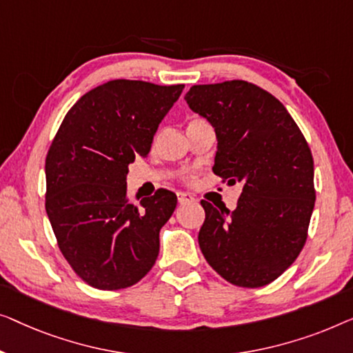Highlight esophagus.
<instances>
[{"mask_svg":"<svg viewBox=\"0 0 353 353\" xmlns=\"http://www.w3.org/2000/svg\"><path fill=\"white\" fill-rule=\"evenodd\" d=\"M177 200L181 205H185V203H190L193 201V196L190 195V193H177Z\"/></svg>","mask_w":353,"mask_h":353,"instance_id":"1","label":"esophagus"}]
</instances>
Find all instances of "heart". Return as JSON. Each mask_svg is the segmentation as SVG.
Here are the masks:
<instances>
[{"instance_id":"b5f03b06","label":"heart","mask_w":353,"mask_h":353,"mask_svg":"<svg viewBox=\"0 0 353 353\" xmlns=\"http://www.w3.org/2000/svg\"><path fill=\"white\" fill-rule=\"evenodd\" d=\"M200 121H203L201 118H192V120H190V123H188V125H195V123H200Z\"/></svg>"}]
</instances>
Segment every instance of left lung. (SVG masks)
I'll return each instance as SVG.
<instances>
[{
  "label": "left lung",
  "mask_w": 353,
  "mask_h": 353,
  "mask_svg": "<svg viewBox=\"0 0 353 353\" xmlns=\"http://www.w3.org/2000/svg\"><path fill=\"white\" fill-rule=\"evenodd\" d=\"M185 101L214 128V174L243 185L235 211L201 201L203 256L232 285H269L307 240L315 206L310 148L285 105L256 84H198Z\"/></svg>",
  "instance_id": "8db88e82"
}]
</instances>
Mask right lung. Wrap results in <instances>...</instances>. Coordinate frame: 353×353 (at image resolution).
<instances>
[{"mask_svg": "<svg viewBox=\"0 0 353 353\" xmlns=\"http://www.w3.org/2000/svg\"><path fill=\"white\" fill-rule=\"evenodd\" d=\"M183 84L113 79L78 99L46 157V212L63 257L97 290L136 285L155 264L177 196L160 188L139 206L128 168L147 157Z\"/></svg>", "mask_w": 353, "mask_h": 353, "instance_id": "obj_1", "label": "right lung"}]
</instances>
